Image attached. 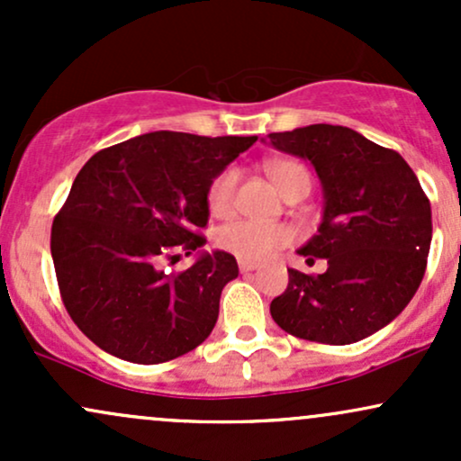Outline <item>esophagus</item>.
Returning <instances> with one entry per match:
<instances>
[{
  "label": "esophagus",
  "instance_id": "obj_1",
  "mask_svg": "<svg viewBox=\"0 0 461 461\" xmlns=\"http://www.w3.org/2000/svg\"><path fill=\"white\" fill-rule=\"evenodd\" d=\"M238 268H240V273H251V271H256V268H258V264H256V262H247V260H240V262H238Z\"/></svg>",
  "mask_w": 461,
  "mask_h": 461
}]
</instances>
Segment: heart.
<instances>
[{
    "mask_svg": "<svg viewBox=\"0 0 461 461\" xmlns=\"http://www.w3.org/2000/svg\"><path fill=\"white\" fill-rule=\"evenodd\" d=\"M268 176L277 184V188L288 197L294 188L310 184V173L303 164L294 160H268ZM238 188V168L225 167L210 179L205 188V205L208 212L216 219H225L234 208ZM293 240V231L284 225L256 223V221H234L227 223L216 234V245L231 256L247 262H258L273 256L275 251Z\"/></svg>",
    "mask_w": 461,
    "mask_h": 461,
    "instance_id": "1",
    "label": "heart"
}]
</instances>
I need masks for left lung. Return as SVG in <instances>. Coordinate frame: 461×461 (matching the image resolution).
Masks as SVG:
<instances>
[{"instance_id":"obj_1","label":"left lung","mask_w":461,"mask_h":461,"mask_svg":"<svg viewBox=\"0 0 461 461\" xmlns=\"http://www.w3.org/2000/svg\"><path fill=\"white\" fill-rule=\"evenodd\" d=\"M275 149L305 158L319 173L325 214L301 256L327 271L288 268L271 301L290 336L351 345L379 331L410 303L427 268L431 203L403 158L342 125H308L267 136Z\"/></svg>"}]
</instances>
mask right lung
I'll return each instance as SVG.
<instances>
[{"instance_id":"add662e5","label":"right lung","mask_w":461,"mask_h":461,"mask_svg":"<svg viewBox=\"0 0 461 461\" xmlns=\"http://www.w3.org/2000/svg\"><path fill=\"white\" fill-rule=\"evenodd\" d=\"M258 136L151 131L105 147L82 167L51 225L58 288L73 322L99 348L160 364L197 348L238 277L231 253H203L205 188Z\"/></svg>"}]
</instances>
